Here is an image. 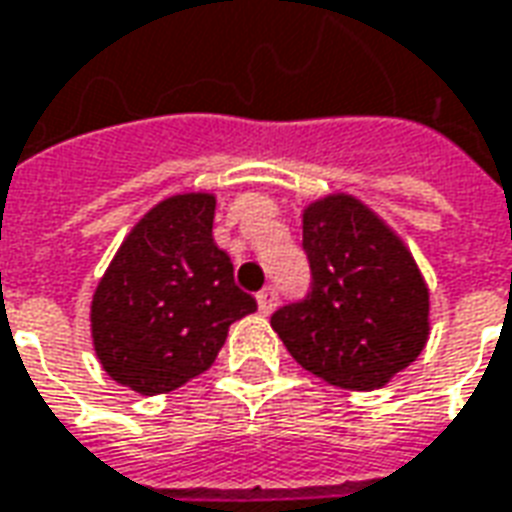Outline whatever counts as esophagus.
<instances>
[{"label": "esophagus", "mask_w": 512, "mask_h": 512, "mask_svg": "<svg viewBox=\"0 0 512 512\" xmlns=\"http://www.w3.org/2000/svg\"><path fill=\"white\" fill-rule=\"evenodd\" d=\"M274 307H277V291L274 288H263V291L257 293V310L268 316V313H274Z\"/></svg>", "instance_id": "1"}]
</instances>
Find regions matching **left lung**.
I'll list each match as a JSON object with an SVG mask.
<instances>
[{
	"label": "left lung",
	"mask_w": 512,
	"mask_h": 512,
	"mask_svg": "<svg viewBox=\"0 0 512 512\" xmlns=\"http://www.w3.org/2000/svg\"><path fill=\"white\" fill-rule=\"evenodd\" d=\"M313 285L271 327L299 366L343 391H377L430 341V288L388 221L352 194L302 210Z\"/></svg>",
	"instance_id": "obj_1"
}]
</instances>
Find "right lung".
I'll return each mask as SVG.
<instances>
[{"mask_svg": "<svg viewBox=\"0 0 512 512\" xmlns=\"http://www.w3.org/2000/svg\"><path fill=\"white\" fill-rule=\"evenodd\" d=\"M216 194L149 207L121 241L91 299V341L110 380L157 396L205 374L230 324L255 313L213 244Z\"/></svg>", "mask_w": 512, "mask_h": 512, "instance_id": "right-lung-1", "label": "right lung"}]
</instances>
